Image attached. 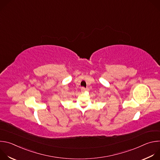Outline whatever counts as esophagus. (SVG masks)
Segmentation results:
<instances>
[{"instance_id": "1", "label": "esophagus", "mask_w": 160, "mask_h": 160, "mask_svg": "<svg viewBox=\"0 0 160 160\" xmlns=\"http://www.w3.org/2000/svg\"><path fill=\"white\" fill-rule=\"evenodd\" d=\"M85 90H86V88H85L84 87H82V88H81V92H82V93L85 92Z\"/></svg>"}]
</instances>
